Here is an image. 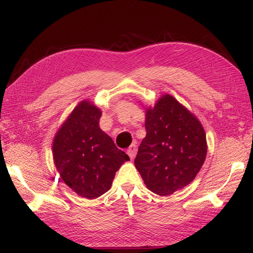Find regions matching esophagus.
<instances>
[{
	"label": "esophagus",
	"instance_id": "34e87169",
	"mask_svg": "<svg viewBox=\"0 0 253 253\" xmlns=\"http://www.w3.org/2000/svg\"><path fill=\"white\" fill-rule=\"evenodd\" d=\"M136 152H137V146H136V143H132L131 146H130L129 148H128V150H127V154L129 155V158L132 160L133 158H135Z\"/></svg>",
	"mask_w": 253,
	"mask_h": 253
}]
</instances>
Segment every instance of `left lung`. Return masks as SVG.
I'll use <instances>...</instances> for the list:
<instances>
[{"instance_id":"left-lung-1","label":"left lung","mask_w":253,"mask_h":253,"mask_svg":"<svg viewBox=\"0 0 253 253\" xmlns=\"http://www.w3.org/2000/svg\"><path fill=\"white\" fill-rule=\"evenodd\" d=\"M147 136L138 148L135 165L148 189L169 196L195 179L207 157L201 123L169 94L146 112Z\"/></svg>"}]
</instances>
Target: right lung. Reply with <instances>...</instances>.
Instances as JSON below:
<instances>
[{"mask_svg": "<svg viewBox=\"0 0 253 253\" xmlns=\"http://www.w3.org/2000/svg\"><path fill=\"white\" fill-rule=\"evenodd\" d=\"M101 111L84 100L63 123L53 141V160L65 184L78 196L95 199L112 186L129 157L99 126Z\"/></svg>", "mask_w": 253, "mask_h": 253, "instance_id": "right-lung-1", "label": "right lung"}]
</instances>
